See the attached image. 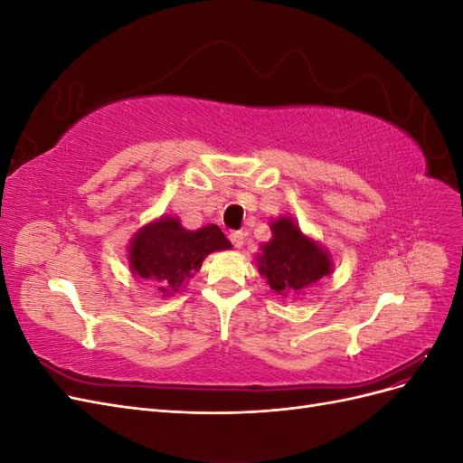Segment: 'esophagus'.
Returning <instances> with one entry per match:
<instances>
[{"instance_id": "34e87169", "label": "esophagus", "mask_w": 463, "mask_h": 463, "mask_svg": "<svg viewBox=\"0 0 463 463\" xmlns=\"http://www.w3.org/2000/svg\"><path fill=\"white\" fill-rule=\"evenodd\" d=\"M230 241L233 243V247L241 249L243 243H245V233H243V232H232V233H230Z\"/></svg>"}]
</instances>
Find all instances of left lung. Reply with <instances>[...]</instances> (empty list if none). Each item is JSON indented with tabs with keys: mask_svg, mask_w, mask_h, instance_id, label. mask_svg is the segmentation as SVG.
<instances>
[{
	"mask_svg": "<svg viewBox=\"0 0 463 463\" xmlns=\"http://www.w3.org/2000/svg\"><path fill=\"white\" fill-rule=\"evenodd\" d=\"M270 241L260 245L255 260L259 272L278 296H299L332 274L334 264L328 250L305 235L291 216L270 220Z\"/></svg>",
	"mask_w": 463,
	"mask_h": 463,
	"instance_id": "1",
	"label": "left lung"
}]
</instances>
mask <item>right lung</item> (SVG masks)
Returning a JSON list of instances; mask_svg holds the SVG:
<instances>
[{
    "instance_id": "right-lung-1",
    "label": "right lung",
    "mask_w": 463,
    "mask_h": 463,
    "mask_svg": "<svg viewBox=\"0 0 463 463\" xmlns=\"http://www.w3.org/2000/svg\"><path fill=\"white\" fill-rule=\"evenodd\" d=\"M226 249L232 243L214 223L187 230L177 216L162 214L131 237L128 260L135 276L148 279L167 298L189 284L210 253Z\"/></svg>"
}]
</instances>
